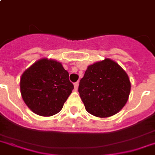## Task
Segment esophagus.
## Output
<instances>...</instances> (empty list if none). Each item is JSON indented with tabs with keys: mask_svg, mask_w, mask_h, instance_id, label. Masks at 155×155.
Returning a JSON list of instances; mask_svg holds the SVG:
<instances>
[{
	"mask_svg": "<svg viewBox=\"0 0 155 155\" xmlns=\"http://www.w3.org/2000/svg\"><path fill=\"white\" fill-rule=\"evenodd\" d=\"M74 87H75V89H76V90H77L78 87H79V81L74 83Z\"/></svg>",
	"mask_w": 155,
	"mask_h": 155,
	"instance_id": "1",
	"label": "esophagus"
}]
</instances>
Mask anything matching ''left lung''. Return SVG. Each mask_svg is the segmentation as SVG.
Returning a JSON list of instances; mask_svg holds the SVG:
<instances>
[{
    "label": "left lung",
    "instance_id": "8db88e82",
    "mask_svg": "<svg viewBox=\"0 0 155 155\" xmlns=\"http://www.w3.org/2000/svg\"><path fill=\"white\" fill-rule=\"evenodd\" d=\"M78 90L88 113L106 118L124 106L131 84L127 73L116 62L106 58L88 66Z\"/></svg>",
    "mask_w": 155,
    "mask_h": 155
}]
</instances>
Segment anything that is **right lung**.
Instances as JSON below:
<instances>
[{"label":"right lung","mask_w":155,"mask_h":155,"mask_svg":"<svg viewBox=\"0 0 155 155\" xmlns=\"http://www.w3.org/2000/svg\"><path fill=\"white\" fill-rule=\"evenodd\" d=\"M20 88L23 101L34 113L51 116L62 109L74 85L60 62L44 58L24 71Z\"/></svg>","instance_id":"right-lung-1"}]
</instances>
